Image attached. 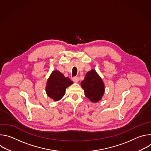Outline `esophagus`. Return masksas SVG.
Segmentation results:
<instances>
[{
  "instance_id": "esophagus-1",
  "label": "esophagus",
  "mask_w": 151,
  "mask_h": 151,
  "mask_svg": "<svg viewBox=\"0 0 151 151\" xmlns=\"http://www.w3.org/2000/svg\"><path fill=\"white\" fill-rule=\"evenodd\" d=\"M72 80H73V81L74 82L76 83V82H78L79 81V78H78V76H75V77H73V78H72Z\"/></svg>"
}]
</instances>
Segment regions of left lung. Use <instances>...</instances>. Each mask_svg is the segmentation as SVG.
<instances>
[{
    "mask_svg": "<svg viewBox=\"0 0 151 151\" xmlns=\"http://www.w3.org/2000/svg\"><path fill=\"white\" fill-rule=\"evenodd\" d=\"M81 85L85 95L93 103L99 101L104 93V84L101 78L94 69H91L85 75Z\"/></svg>",
    "mask_w": 151,
    "mask_h": 151,
    "instance_id": "left-lung-1",
    "label": "left lung"
}]
</instances>
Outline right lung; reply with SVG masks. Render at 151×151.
<instances>
[{
	"instance_id": "right-lung-1",
	"label": "right lung",
	"mask_w": 151,
	"mask_h": 151,
	"mask_svg": "<svg viewBox=\"0 0 151 151\" xmlns=\"http://www.w3.org/2000/svg\"><path fill=\"white\" fill-rule=\"evenodd\" d=\"M73 83L69 78L65 77L57 70H54L47 80L46 93L54 101H58L65 94L66 89Z\"/></svg>"
}]
</instances>
